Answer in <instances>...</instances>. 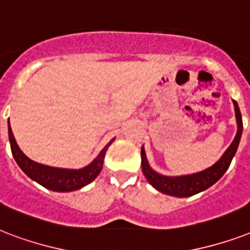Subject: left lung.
<instances>
[{
  "label": "left lung",
  "instance_id": "1",
  "mask_svg": "<svg viewBox=\"0 0 250 250\" xmlns=\"http://www.w3.org/2000/svg\"><path fill=\"white\" fill-rule=\"evenodd\" d=\"M235 105V115L236 123H237V133L235 135V139L232 141L231 146L228 147L223 156L216 162L214 166H211L205 171L197 172L193 175H184V176H163L155 172L147 162L146 152L145 148H141V159H142V172L147 181L155 188L156 190L162 191L164 194L173 195V197H190L199 191L206 190L208 188L218 181V180L224 175V172L227 171L229 164H231L233 156H235L237 147H239L240 138L243 134V119L240 113L239 105L233 100Z\"/></svg>",
  "mask_w": 250,
  "mask_h": 250
}]
</instances>
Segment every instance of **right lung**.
<instances>
[{"label": "right lung", "instance_id": "obj_1", "mask_svg": "<svg viewBox=\"0 0 250 250\" xmlns=\"http://www.w3.org/2000/svg\"><path fill=\"white\" fill-rule=\"evenodd\" d=\"M9 141H10L11 152H13L15 162L30 179H32L49 190L73 191L78 190V189L96 179V176L100 173L102 168H103L104 156H105L108 147L115 141V138L104 147L100 154L88 166L81 168V169L49 167V166L36 163L34 160H31L30 158H27L17 145V141L13 135V131H11L10 124H9Z\"/></svg>", "mask_w": 250, "mask_h": 250}]
</instances>
